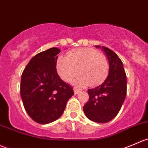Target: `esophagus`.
I'll list each match as a JSON object with an SVG mask.
<instances>
[{"label": "esophagus", "mask_w": 148, "mask_h": 148, "mask_svg": "<svg viewBox=\"0 0 148 148\" xmlns=\"http://www.w3.org/2000/svg\"><path fill=\"white\" fill-rule=\"evenodd\" d=\"M80 90H79V89H77V88H74V93H75V95L78 94V93H80Z\"/></svg>", "instance_id": "esophagus-1"}]
</instances>
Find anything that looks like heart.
<instances>
[{
	"mask_svg": "<svg viewBox=\"0 0 148 148\" xmlns=\"http://www.w3.org/2000/svg\"><path fill=\"white\" fill-rule=\"evenodd\" d=\"M56 68L61 78L71 82L79 73L75 84L95 86L101 83L109 72V62L105 55L93 48L75 49L67 57H60L57 61Z\"/></svg>",
	"mask_w": 148,
	"mask_h": 148,
	"instance_id": "1",
	"label": "heart"
}]
</instances>
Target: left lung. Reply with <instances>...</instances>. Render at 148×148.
Masks as SVG:
<instances>
[{"mask_svg": "<svg viewBox=\"0 0 148 148\" xmlns=\"http://www.w3.org/2000/svg\"><path fill=\"white\" fill-rule=\"evenodd\" d=\"M101 49L109 61V74L101 85L88 90L89 100L83 106L88 119L97 123L112 120L119 113L127 95V76L122 60L109 48L102 46Z\"/></svg>", "mask_w": 148, "mask_h": 148, "instance_id": "obj_1", "label": "left lung"}]
</instances>
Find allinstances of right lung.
Wrapping results in <instances>:
<instances>
[{
    "mask_svg": "<svg viewBox=\"0 0 148 148\" xmlns=\"http://www.w3.org/2000/svg\"><path fill=\"white\" fill-rule=\"evenodd\" d=\"M60 52L57 47L39 52L31 59L21 75L20 90L25 110L39 124L59 119L74 95L73 88L57 73Z\"/></svg>",
    "mask_w": 148,
    "mask_h": 148,
    "instance_id": "add662e5",
    "label": "right lung"
}]
</instances>
